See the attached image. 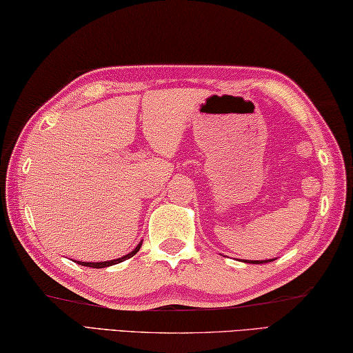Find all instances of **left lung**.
<instances>
[{
	"label": "left lung",
	"mask_w": 353,
	"mask_h": 353,
	"mask_svg": "<svg viewBox=\"0 0 353 353\" xmlns=\"http://www.w3.org/2000/svg\"><path fill=\"white\" fill-rule=\"evenodd\" d=\"M272 261V259H265V261H244V263H252V264H261V263H269Z\"/></svg>",
	"instance_id": "obj_1"
}]
</instances>
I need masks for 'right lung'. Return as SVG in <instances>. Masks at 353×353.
Returning a JSON list of instances; mask_svg holds the SVG:
<instances>
[{
	"label": "right lung",
	"instance_id": "obj_1",
	"mask_svg": "<svg viewBox=\"0 0 353 353\" xmlns=\"http://www.w3.org/2000/svg\"><path fill=\"white\" fill-rule=\"evenodd\" d=\"M141 245H142V242L141 244H137V247L134 248V250L132 252H130L128 255H125V256H122V258H117V259H111V261H101V263H85V261H78V264H81V265H85V268H94V269H101V268H108V265H114V264H119V263H122V261H125V259H128V258H131V256H134L136 253L139 252V248H141Z\"/></svg>",
	"mask_w": 353,
	"mask_h": 353
}]
</instances>
